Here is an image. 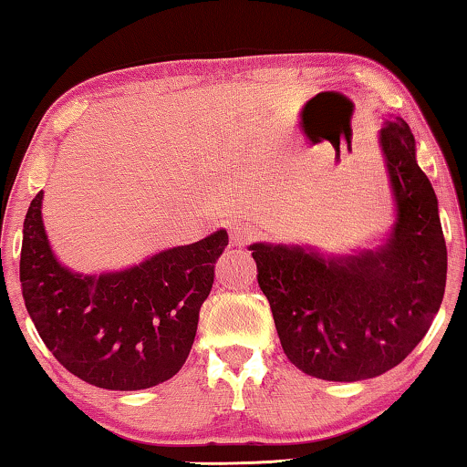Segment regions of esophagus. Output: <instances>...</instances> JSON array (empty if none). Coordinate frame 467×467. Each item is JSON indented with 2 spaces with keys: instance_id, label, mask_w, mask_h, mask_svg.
I'll return each instance as SVG.
<instances>
[{
  "instance_id": "1",
  "label": "esophagus",
  "mask_w": 467,
  "mask_h": 467,
  "mask_svg": "<svg viewBox=\"0 0 467 467\" xmlns=\"http://www.w3.org/2000/svg\"><path fill=\"white\" fill-rule=\"evenodd\" d=\"M232 229V240L235 244H248V242H254L259 238V229L251 225V223H235Z\"/></svg>"
}]
</instances>
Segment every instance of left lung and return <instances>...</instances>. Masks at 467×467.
I'll use <instances>...</instances> for the list:
<instances>
[{
	"label": "left lung",
	"instance_id": "obj_1",
	"mask_svg": "<svg viewBox=\"0 0 467 467\" xmlns=\"http://www.w3.org/2000/svg\"><path fill=\"white\" fill-rule=\"evenodd\" d=\"M380 149L395 223L374 251L325 257L310 246H248L285 355L315 379L355 382L385 374L423 340L446 286L438 197L417 163L406 120H385Z\"/></svg>",
	"mask_w": 467,
	"mask_h": 467
}]
</instances>
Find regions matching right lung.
<instances>
[{
  "instance_id": "right-lung-1",
  "label": "right lung",
  "mask_w": 467,
  "mask_h": 467,
  "mask_svg": "<svg viewBox=\"0 0 467 467\" xmlns=\"http://www.w3.org/2000/svg\"><path fill=\"white\" fill-rule=\"evenodd\" d=\"M42 191L23 223L21 289L37 334L67 372L110 391L170 380L193 347L227 232L174 246L140 265L78 274L57 261L42 223Z\"/></svg>"
}]
</instances>
